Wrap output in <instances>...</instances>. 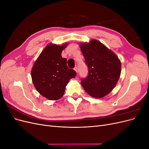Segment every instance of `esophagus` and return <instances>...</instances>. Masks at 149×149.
Wrapping results in <instances>:
<instances>
[{
  "instance_id": "34e87169",
  "label": "esophagus",
  "mask_w": 149,
  "mask_h": 149,
  "mask_svg": "<svg viewBox=\"0 0 149 149\" xmlns=\"http://www.w3.org/2000/svg\"><path fill=\"white\" fill-rule=\"evenodd\" d=\"M74 70L78 73V68H77V66H75V67L74 68Z\"/></svg>"
}]
</instances>
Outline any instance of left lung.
<instances>
[{
  "mask_svg": "<svg viewBox=\"0 0 149 149\" xmlns=\"http://www.w3.org/2000/svg\"><path fill=\"white\" fill-rule=\"evenodd\" d=\"M81 50L88 69L81 85L90 96L101 98L115 87L120 75L121 63L118 57L100 42L93 40L81 44Z\"/></svg>",
  "mask_w": 149,
  "mask_h": 149,
  "instance_id": "8db88e82",
  "label": "left lung"
}]
</instances>
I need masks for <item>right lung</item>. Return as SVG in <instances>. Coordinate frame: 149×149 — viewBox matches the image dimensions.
I'll return each mask as SVG.
<instances>
[{
    "mask_svg": "<svg viewBox=\"0 0 149 149\" xmlns=\"http://www.w3.org/2000/svg\"><path fill=\"white\" fill-rule=\"evenodd\" d=\"M67 44L61 46L49 44L36 60L31 70V78L38 92L49 100H57L63 96L65 88L76 72L68 68L66 58L61 52Z\"/></svg>",
    "mask_w": 149,
    "mask_h": 149,
    "instance_id": "1",
    "label": "right lung"
}]
</instances>
